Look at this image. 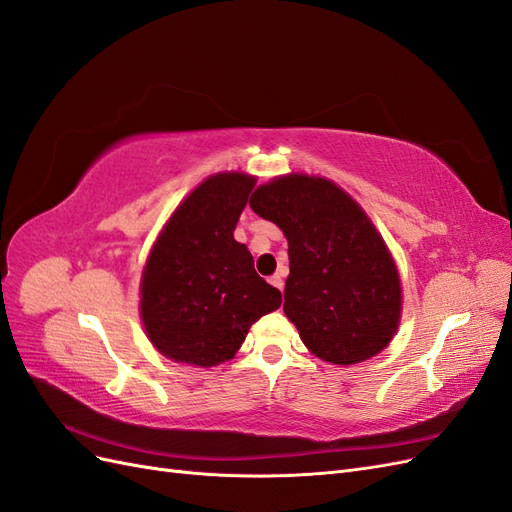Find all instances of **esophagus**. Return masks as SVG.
<instances>
[{
  "label": "esophagus",
  "instance_id": "esophagus-1",
  "mask_svg": "<svg viewBox=\"0 0 512 512\" xmlns=\"http://www.w3.org/2000/svg\"><path fill=\"white\" fill-rule=\"evenodd\" d=\"M275 288H280L282 290V286H284V280H282V275L280 273H275V275H271V280H269Z\"/></svg>",
  "mask_w": 512,
  "mask_h": 512
}]
</instances>
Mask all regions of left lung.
Instances as JSON below:
<instances>
[{
  "label": "left lung",
  "mask_w": 512,
  "mask_h": 512,
  "mask_svg": "<svg viewBox=\"0 0 512 512\" xmlns=\"http://www.w3.org/2000/svg\"><path fill=\"white\" fill-rule=\"evenodd\" d=\"M250 207L284 230V312L322 361L361 363L393 339L401 288L395 262L363 209L333 181L288 175L260 185Z\"/></svg>",
  "instance_id": "1"
}]
</instances>
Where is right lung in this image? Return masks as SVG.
<instances>
[{
	"label": "right lung",
	"instance_id": "right-lung-1",
	"mask_svg": "<svg viewBox=\"0 0 512 512\" xmlns=\"http://www.w3.org/2000/svg\"><path fill=\"white\" fill-rule=\"evenodd\" d=\"M254 177L222 173L183 200L151 250L141 316L151 344L173 361L211 367L235 356L252 324L282 305L232 232Z\"/></svg>",
	"mask_w": 512,
	"mask_h": 512
}]
</instances>
